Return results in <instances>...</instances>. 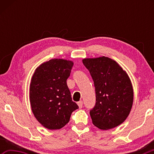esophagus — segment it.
Returning <instances> with one entry per match:
<instances>
[{"label":"esophagus","instance_id":"1","mask_svg":"<svg viewBox=\"0 0 154 154\" xmlns=\"http://www.w3.org/2000/svg\"><path fill=\"white\" fill-rule=\"evenodd\" d=\"M77 105L79 106V107L81 109L83 107V101L82 100H80L79 102H77Z\"/></svg>","mask_w":154,"mask_h":154}]
</instances>
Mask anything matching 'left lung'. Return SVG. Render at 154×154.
Returning a JSON list of instances; mask_svg holds the SVG:
<instances>
[{
	"label": "left lung",
	"instance_id": "left-lung-1",
	"mask_svg": "<svg viewBox=\"0 0 154 154\" xmlns=\"http://www.w3.org/2000/svg\"><path fill=\"white\" fill-rule=\"evenodd\" d=\"M82 61L95 87L96 104L90 111L93 124L101 130L119 126L128 116L133 103V88L128 75L107 57Z\"/></svg>",
	"mask_w": 154,
	"mask_h": 154
}]
</instances>
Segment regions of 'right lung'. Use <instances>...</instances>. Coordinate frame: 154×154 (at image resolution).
Masks as SVG:
<instances>
[{
    "label": "right lung",
    "instance_id": "1",
    "mask_svg": "<svg viewBox=\"0 0 154 154\" xmlns=\"http://www.w3.org/2000/svg\"><path fill=\"white\" fill-rule=\"evenodd\" d=\"M73 62L51 59L37 67L30 85V102L34 116L49 130H58L69 123L71 113L79 109L72 100L66 80Z\"/></svg>",
    "mask_w": 154,
    "mask_h": 154
}]
</instances>
